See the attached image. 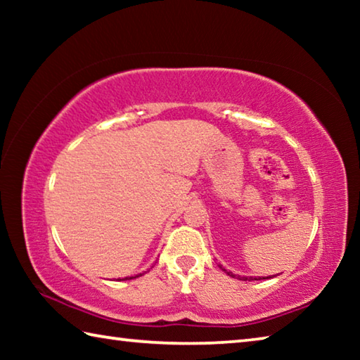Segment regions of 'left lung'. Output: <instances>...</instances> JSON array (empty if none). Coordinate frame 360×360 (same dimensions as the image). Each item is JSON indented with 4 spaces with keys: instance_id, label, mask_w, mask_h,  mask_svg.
Returning a JSON list of instances; mask_svg holds the SVG:
<instances>
[{
    "instance_id": "obj_1",
    "label": "left lung",
    "mask_w": 360,
    "mask_h": 360,
    "mask_svg": "<svg viewBox=\"0 0 360 360\" xmlns=\"http://www.w3.org/2000/svg\"><path fill=\"white\" fill-rule=\"evenodd\" d=\"M222 268V266H221ZM222 270H224V268H222ZM225 273H227V275L229 276H231V278H233L235 275H233V273H231V271H227V270H224ZM238 279H240V276H238ZM246 279H249V281H252V278H243V281H246ZM254 279H257V278H254Z\"/></svg>"
}]
</instances>
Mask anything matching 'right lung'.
<instances>
[{
    "label": "right lung",
    "mask_w": 360,
    "mask_h": 360,
    "mask_svg": "<svg viewBox=\"0 0 360 360\" xmlns=\"http://www.w3.org/2000/svg\"><path fill=\"white\" fill-rule=\"evenodd\" d=\"M138 276H141V275H138ZM136 278V276H135ZM130 279H133V278H130Z\"/></svg>",
    "instance_id": "add662e5"
}]
</instances>
